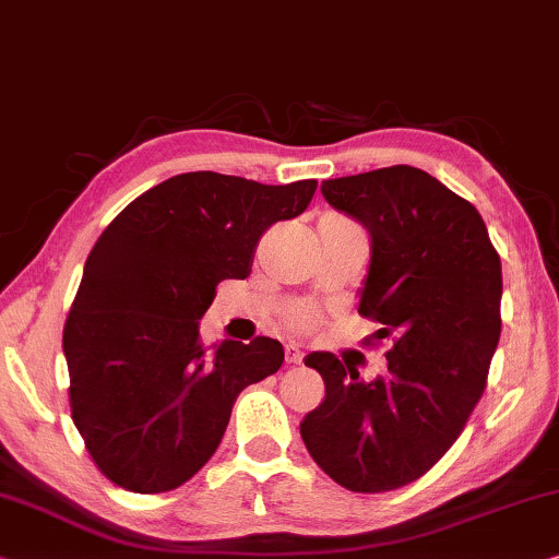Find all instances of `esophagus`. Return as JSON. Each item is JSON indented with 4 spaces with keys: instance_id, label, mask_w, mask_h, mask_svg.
Masks as SVG:
<instances>
[{
    "instance_id": "obj_1",
    "label": "esophagus",
    "mask_w": 559,
    "mask_h": 559,
    "mask_svg": "<svg viewBox=\"0 0 559 559\" xmlns=\"http://www.w3.org/2000/svg\"><path fill=\"white\" fill-rule=\"evenodd\" d=\"M285 355H287L289 366H299V362H302V358H305L302 350H299L297 345H287V347H285Z\"/></svg>"
}]
</instances>
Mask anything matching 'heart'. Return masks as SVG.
<instances>
[{
  "label": "heart",
  "instance_id": "obj_1",
  "mask_svg": "<svg viewBox=\"0 0 559 559\" xmlns=\"http://www.w3.org/2000/svg\"><path fill=\"white\" fill-rule=\"evenodd\" d=\"M318 322H320V314L307 305H297L285 314V325L289 330H295V333H310L312 328H318Z\"/></svg>",
  "mask_w": 559,
  "mask_h": 559
}]
</instances>
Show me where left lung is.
Listing matches in <instances>:
<instances>
[{
    "instance_id": "left-lung-1",
    "label": "left lung",
    "mask_w": 559,
    "mask_h": 559,
    "mask_svg": "<svg viewBox=\"0 0 559 559\" xmlns=\"http://www.w3.org/2000/svg\"><path fill=\"white\" fill-rule=\"evenodd\" d=\"M322 197L370 231L358 312L393 347L370 383L333 353L307 355L325 401L299 433L340 487L380 495L420 479L479 403L501 333V262L481 214L420 168L322 181Z\"/></svg>"
}]
</instances>
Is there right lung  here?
Here are the masks:
<instances>
[{"label": "right lung", "instance_id": "add662e5", "mask_svg": "<svg viewBox=\"0 0 559 559\" xmlns=\"http://www.w3.org/2000/svg\"><path fill=\"white\" fill-rule=\"evenodd\" d=\"M318 181L179 174L131 201L95 241L62 330L70 414L103 476L135 495L181 487L214 456L234 401L277 373L280 340L212 347L199 320L222 280H245L272 224Z\"/></svg>", "mask_w": 559, "mask_h": 559}]
</instances>
